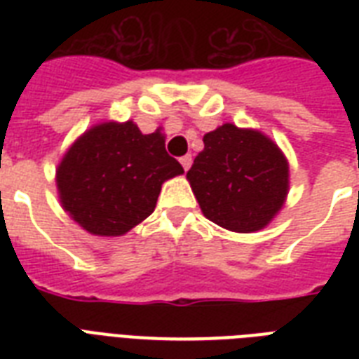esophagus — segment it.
I'll return each mask as SVG.
<instances>
[{"label": "esophagus", "mask_w": 359, "mask_h": 359, "mask_svg": "<svg viewBox=\"0 0 359 359\" xmlns=\"http://www.w3.org/2000/svg\"><path fill=\"white\" fill-rule=\"evenodd\" d=\"M180 163H182V168L188 171V169H190V165H191V154H186V156L180 158Z\"/></svg>", "instance_id": "1"}]
</instances>
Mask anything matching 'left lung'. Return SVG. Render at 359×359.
Listing matches in <instances>:
<instances>
[{
	"mask_svg": "<svg viewBox=\"0 0 359 359\" xmlns=\"http://www.w3.org/2000/svg\"><path fill=\"white\" fill-rule=\"evenodd\" d=\"M188 171L203 214L235 233L262 229L289 190V163L266 135L224 124L203 137Z\"/></svg>",
	"mask_w": 359,
	"mask_h": 359,
	"instance_id": "8db88e82",
	"label": "left lung"
}]
</instances>
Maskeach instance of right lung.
<instances>
[{"mask_svg":"<svg viewBox=\"0 0 359 359\" xmlns=\"http://www.w3.org/2000/svg\"><path fill=\"white\" fill-rule=\"evenodd\" d=\"M184 173L160 134L132 121L104 123L81 135L57 169L63 208L86 231L121 236L151 216L163 180Z\"/></svg>","mask_w":359,"mask_h":359,"instance_id":"right-lung-1","label":"right lung"}]
</instances>
